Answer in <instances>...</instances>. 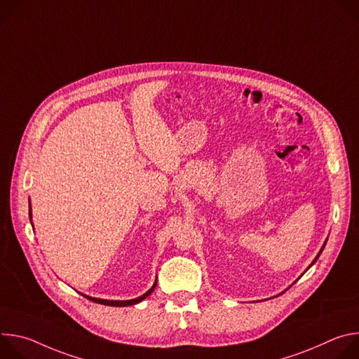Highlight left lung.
<instances>
[{
	"instance_id": "obj_1",
	"label": "left lung",
	"mask_w": 359,
	"mask_h": 359,
	"mask_svg": "<svg viewBox=\"0 0 359 359\" xmlns=\"http://www.w3.org/2000/svg\"><path fill=\"white\" fill-rule=\"evenodd\" d=\"M324 247H325V244H324V245H323V248H321V250H320V252H318V255H317V257H316V259H314V262H313V263H311V266H313V264H314V263H316V262H317V260H318V257H320V254H321V252H323V250H324ZM311 266H310V267H311ZM310 267H309V269H310Z\"/></svg>"
}]
</instances>
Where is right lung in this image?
I'll use <instances>...</instances> for the list:
<instances>
[{
  "instance_id": "right-lung-1",
  "label": "right lung",
  "mask_w": 359,
  "mask_h": 359,
  "mask_svg": "<svg viewBox=\"0 0 359 359\" xmlns=\"http://www.w3.org/2000/svg\"><path fill=\"white\" fill-rule=\"evenodd\" d=\"M29 217H31V208H29ZM158 283V281H156ZM156 283L153 284V287L146 292V294H143L142 297H137V298H135V299H128V301H109V299H100V298H93V297H88V295H83V297H86L88 299H90V301H93V302H97V304H104V305H111V306H128V305H133V304H137V302H140L142 299H144L147 295H150L151 294V291L155 290V287H156Z\"/></svg>"
}]
</instances>
